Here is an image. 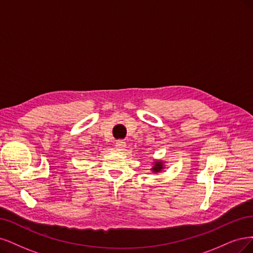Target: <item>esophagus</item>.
Returning a JSON list of instances; mask_svg holds the SVG:
<instances>
[{
  "label": "esophagus",
  "instance_id": "1",
  "mask_svg": "<svg viewBox=\"0 0 253 253\" xmlns=\"http://www.w3.org/2000/svg\"><path fill=\"white\" fill-rule=\"evenodd\" d=\"M126 147V143L124 141H117L116 142V149L119 151L124 150Z\"/></svg>",
  "mask_w": 253,
  "mask_h": 253
}]
</instances>
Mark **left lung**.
Wrapping results in <instances>:
<instances>
[{
	"label": "left lung",
	"mask_w": 253,
	"mask_h": 253,
	"mask_svg": "<svg viewBox=\"0 0 253 253\" xmlns=\"http://www.w3.org/2000/svg\"><path fill=\"white\" fill-rule=\"evenodd\" d=\"M165 163L163 162L162 160H153L152 162V167H151V171L152 173H160L161 171L164 170L165 168Z\"/></svg>",
	"instance_id": "8db88e82"
}]
</instances>
